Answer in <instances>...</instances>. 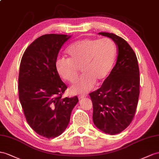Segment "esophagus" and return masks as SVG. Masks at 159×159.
Masks as SVG:
<instances>
[{
    "label": "esophagus",
    "instance_id": "1",
    "mask_svg": "<svg viewBox=\"0 0 159 159\" xmlns=\"http://www.w3.org/2000/svg\"><path fill=\"white\" fill-rule=\"evenodd\" d=\"M84 97H85V95H79V99H83Z\"/></svg>",
    "mask_w": 159,
    "mask_h": 159
}]
</instances>
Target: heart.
I'll return each mask as SVG.
<instances>
[{
  "mask_svg": "<svg viewBox=\"0 0 159 159\" xmlns=\"http://www.w3.org/2000/svg\"><path fill=\"white\" fill-rule=\"evenodd\" d=\"M68 58H61L56 62V70L63 79L75 83L80 69L84 75L72 85L74 94L85 93L102 84L110 75L116 61L117 47L109 38H84L76 41L66 50Z\"/></svg>",
  "mask_w": 159,
  "mask_h": 159,
  "instance_id": "b5f03b06",
  "label": "heart"
}]
</instances>
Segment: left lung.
<instances>
[{
	"instance_id": "left-lung-1",
	"label": "left lung",
	"mask_w": 159,
	"mask_h": 159,
	"mask_svg": "<svg viewBox=\"0 0 159 159\" xmlns=\"http://www.w3.org/2000/svg\"><path fill=\"white\" fill-rule=\"evenodd\" d=\"M117 47V62L110 75L97 90L89 93L93 120L103 132L114 135L133 120L140 94V72L135 52L126 41L112 33L100 32Z\"/></svg>"
}]
</instances>
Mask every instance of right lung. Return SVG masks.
<instances>
[{"label": "right lung", "instance_id": "1", "mask_svg": "<svg viewBox=\"0 0 159 159\" xmlns=\"http://www.w3.org/2000/svg\"><path fill=\"white\" fill-rule=\"evenodd\" d=\"M70 36L46 34L34 41L22 56L18 79L19 98L31 128L46 138L60 136L68 126L77 96L62 98L67 86L56 62Z\"/></svg>", "mask_w": 159, "mask_h": 159}]
</instances>
